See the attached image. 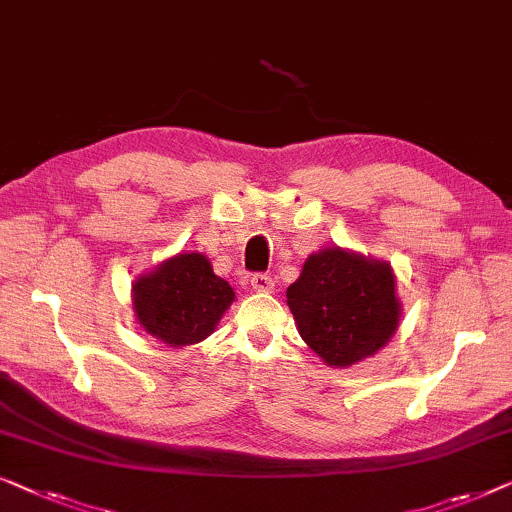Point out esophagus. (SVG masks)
<instances>
[{
	"label": "esophagus",
	"mask_w": 512,
	"mask_h": 512,
	"mask_svg": "<svg viewBox=\"0 0 512 512\" xmlns=\"http://www.w3.org/2000/svg\"><path fill=\"white\" fill-rule=\"evenodd\" d=\"M250 285H253L255 292H271L273 290V278L266 276V273H255L253 278H250Z\"/></svg>",
	"instance_id": "obj_1"
}]
</instances>
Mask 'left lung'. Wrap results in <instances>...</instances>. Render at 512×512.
<instances>
[{"label": "left lung", "mask_w": 512, "mask_h": 512, "mask_svg": "<svg viewBox=\"0 0 512 512\" xmlns=\"http://www.w3.org/2000/svg\"><path fill=\"white\" fill-rule=\"evenodd\" d=\"M287 306L301 338L331 369H348L383 350L403 313L390 262L341 246L308 255L287 287Z\"/></svg>", "instance_id": "obj_1"}]
</instances>
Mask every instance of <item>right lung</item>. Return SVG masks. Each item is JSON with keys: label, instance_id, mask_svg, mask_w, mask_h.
<instances>
[{"label": "right lung", "instance_id": "add662e5", "mask_svg": "<svg viewBox=\"0 0 512 512\" xmlns=\"http://www.w3.org/2000/svg\"><path fill=\"white\" fill-rule=\"evenodd\" d=\"M234 299L232 285L197 250L162 259L132 283L136 322L176 350L211 336Z\"/></svg>", "mask_w": 512, "mask_h": 512}]
</instances>
